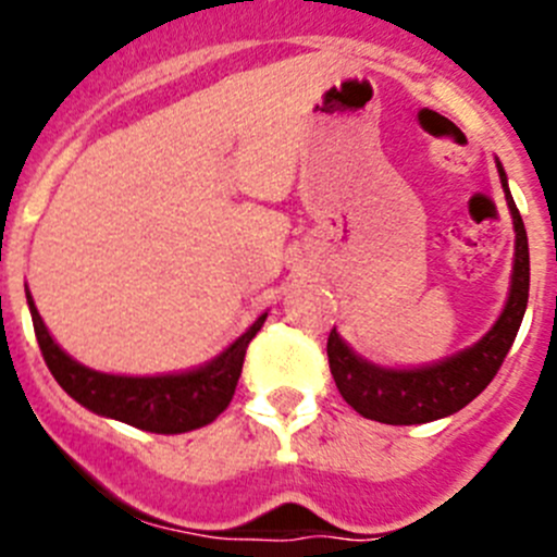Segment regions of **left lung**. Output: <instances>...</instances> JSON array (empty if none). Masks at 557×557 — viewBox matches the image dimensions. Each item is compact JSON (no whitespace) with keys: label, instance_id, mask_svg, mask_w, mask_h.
Segmentation results:
<instances>
[{"label":"left lung","instance_id":"obj_1","mask_svg":"<svg viewBox=\"0 0 557 557\" xmlns=\"http://www.w3.org/2000/svg\"><path fill=\"white\" fill-rule=\"evenodd\" d=\"M504 194L515 223V267L509 299L496 325L476 345L455 352L440 363L420 369H385L363 361L345 345L336 329L329 334V367L342 398L358 414L387 425H418L447 418L466 404L474 401L496 372L502 369L509 347L522 323L528 307V285H531V261H528V237L522 218L515 207L507 185V172L498 164Z\"/></svg>","mask_w":557,"mask_h":557}]
</instances>
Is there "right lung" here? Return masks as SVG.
Listing matches in <instances>:
<instances>
[{"label":"right lung","instance_id":"1","mask_svg":"<svg viewBox=\"0 0 557 557\" xmlns=\"http://www.w3.org/2000/svg\"><path fill=\"white\" fill-rule=\"evenodd\" d=\"M26 301H29L39 350L55 383L91 412L150 434H185L212 423L234 398L247 345L267 320V314H261L221 356L199 369L161 374V377H121V374L94 372L66 356L45 329L29 288H26Z\"/></svg>","mask_w":557,"mask_h":557}]
</instances>
